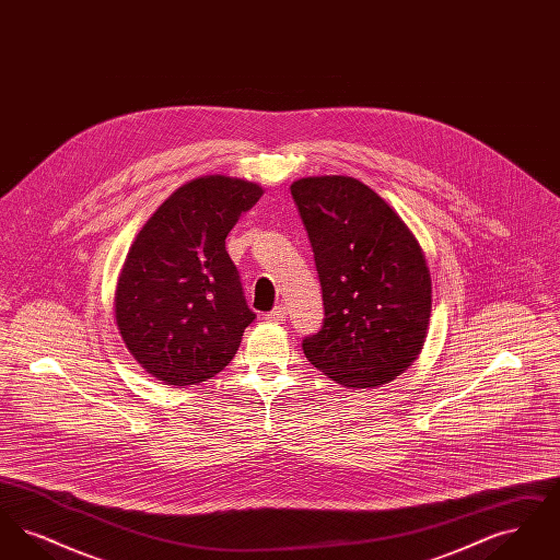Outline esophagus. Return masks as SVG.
<instances>
[{
  "label": "esophagus",
  "instance_id": "34e87169",
  "mask_svg": "<svg viewBox=\"0 0 560 560\" xmlns=\"http://www.w3.org/2000/svg\"><path fill=\"white\" fill-rule=\"evenodd\" d=\"M267 319L272 320V323H283V320L288 319V308L285 306H277L275 311L268 313Z\"/></svg>",
  "mask_w": 560,
  "mask_h": 560
}]
</instances>
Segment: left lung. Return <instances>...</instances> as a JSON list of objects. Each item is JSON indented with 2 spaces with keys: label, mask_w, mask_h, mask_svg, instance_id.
<instances>
[{
  "label": "left lung",
  "mask_w": 560,
  "mask_h": 560,
  "mask_svg": "<svg viewBox=\"0 0 560 560\" xmlns=\"http://www.w3.org/2000/svg\"><path fill=\"white\" fill-rule=\"evenodd\" d=\"M319 272L325 320L306 359L345 388H377L422 352L432 311L424 249L397 210L350 176L292 183Z\"/></svg>",
  "instance_id": "left-lung-1"
}]
</instances>
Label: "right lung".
Masks as SVG:
<instances>
[{"instance_id": "right-lung-1", "label": "right lung", "mask_w": 560, "mask_h": 560, "mask_svg": "<svg viewBox=\"0 0 560 560\" xmlns=\"http://www.w3.org/2000/svg\"><path fill=\"white\" fill-rule=\"evenodd\" d=\"M265 188L224 174L176 188L133 237L113 313L128 352L170 386L208 382L254 320L224 240Z\"/></svg>"}]
</instances>
